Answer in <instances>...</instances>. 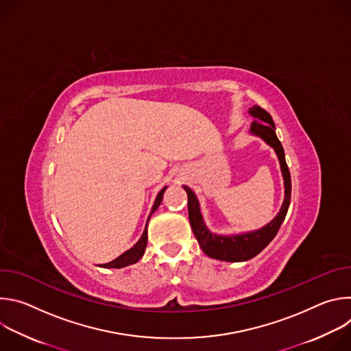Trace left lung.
Wrapping results in <instances>:
<instances>
[{"mask_svg":"<svg viewBox=\"0 0 351 351\" xmlns=\"http://www.w3.org/2000/svg\"><path fill=\"white\" fill-rule=\"evenodd\" d=\"M250 114H252L256 119L252 123L253 134L260 136L264 138L278 154L283 179H285V199L283 206L280 208V213L275 217L272 222H269L267 226H264L260 230L236 234V236H218L213 234L207 226L204 225L202 213H199V206L194 193L187 187L183 186L187 193V208H189V221L191 225V229L194 232V236L203 248V252L215 260L221 261H229V263H237V261H247L250 258L256 257L260 254L263 250L272 241V239L276 236L282 222L285 221V217L287 214L289 206H290V197H291V179L290 172L285 160V152L283 147L276 137L275 133V123L272 117L261 107L254 106L250 108Z\"/></svg>","mask_w":351,"mask_h":351,"instance_id":"1","label":"left lung"}]
</instances>
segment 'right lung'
Returning <instances> with one entry per match:
<instances>
[{
	"mask_svg": "<svg viewBox=\"0 0 351 351\" xmlns=\"http://www.w3.org/2000/svg\"><path fill=\"white\" fill-rule=\"evenodd\" d=\"M165 190H167V186L158 193V195H157V198H156V203H154V206H153V208H152V213H149V215H148V219H149V217L153 215V213L158 208V206L161 204ZM148 219H147V222H148ZM145 245H147V225H145V229H144V232H143L140 240H138L130 250H128V252H125L122 256H119V257L115 258L114 261H111V263H108V264H103L101 267H103V268H123V267L136 264V263L144 256Z\"/></svg>",
	"mask_w": 351,
	"mask_h": 351,
	"instance_id": "right-lung-1",
	"label": "right lung"
}]
</instances>
